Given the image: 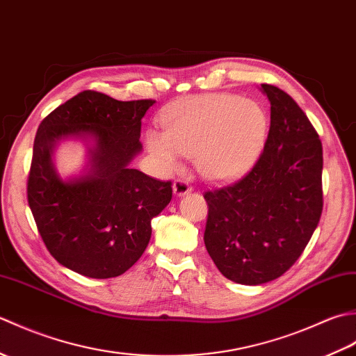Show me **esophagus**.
I'll use <instances>...</instances> for the list:
<instances>
[{"label":"esophagus","instance_id":"esophagus-1","mask_svg":"<svg viewBox=\"0 0 356 356\" xmlns=\"http://www.w3.org/2000/svg\"><path fill=\"white\" fill-rule=\"evenodd\" d=\"M191 191H193V186L184 179H177L176 182L172 184V193L176 197H182V195L190 194Z\"/></svg>","mask_w":356,"mask_h":356}]
</instances>
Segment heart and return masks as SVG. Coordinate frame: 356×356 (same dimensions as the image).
Returning <instances> with one entry per match:
<instances>
[{
  "instance_id": "1",
  "label": "heart",
  "mask_w": 356,
  "mask_h": 356,
  "mask_svg": "<svg viewBox=\"0 0 356 356\" xmlns=\"http://www.w3.org/2000/svg\"><path fill=\"white\" fill-rule=\"evenodd\" d=\"M165 131L149 130L147 147L163 168L174 170L180 154L195 157L203 177L216 182L245 174L268 138V116L260 104L237 95L193 97L162 116Z\"/></svg>"
}]
</instances>
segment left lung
I'll return each mask as SVG.
<instances>
[{"label": "left lung", "instance_id": "obj_1", "mask_svg": "<svg viewBox=\"0 0 356 356\" xmlns=\"http://www.w3.org/2000/svg\"><path fill=\"white\" fill-rule=\"evenodd\" d=\"M270 127L252 170L207 191L205 246L222 274L257 286L282 277L303 254L323 211V147L311 120L278 87L261 84Z\"/></svg>", "mask_w": 356, "mask_h": 356}]
</instances>
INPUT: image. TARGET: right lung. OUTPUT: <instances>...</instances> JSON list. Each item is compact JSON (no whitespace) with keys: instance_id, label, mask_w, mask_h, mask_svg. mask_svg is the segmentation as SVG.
Returning <instances> with one entry per match:
<instances>
[{"instance_id":"1","label":"right lung","mask_w":356,"mask_h":356,"mask_svg":"<svg viewBox=\"0 0 356 356\" xmlns=\"http://www.w3.org/2000/svg\"><path fill=\"white\" fill-rule=\"evenodd\" d=\"M156 101H116L82 92L38 128L27 200L42 241L58 263L90 278L122 275L148 246L151 218L172 197L161 182L130 166L142 151V118ZM88 145L86 172L63 179L52 163L63 140Z\"/></svg>"}]
</instances>
